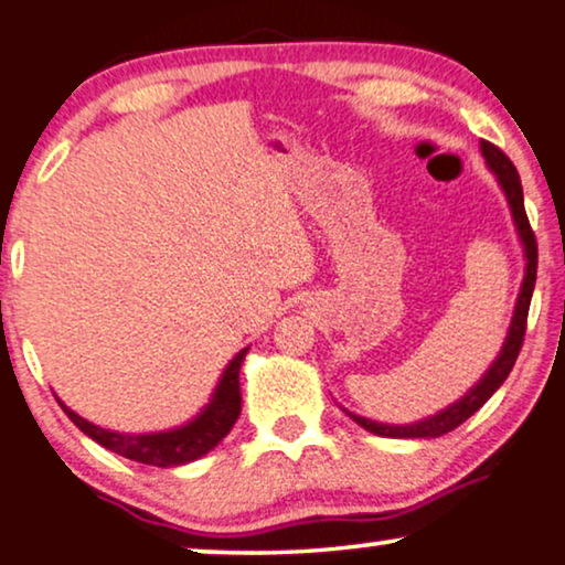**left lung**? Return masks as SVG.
I'll use <instances>...</instances> for the list:
<instances>
[{"instance_id":"obj_1","label":"left lung","mask_w":565,"mask_h":565,"mask_svg":"<svg viewBox=\"0 0 565 565\" xmlns=\"http://www.w3.org/2000/svg\"><path fill=\"white\" fill-rule=\"evenodd\" d=\"M484 161L488 167L495 171L498 182L509 198L513 221H516V230L519 237L524 242V253H526V276L524 284H521L519 291V302H516V312H513L509 335H505V344L498 354V360L492 362V367L484 373V377L480 383L469 391L461 402H456L435 414V417H427L423 423H414V425H383V423H373V419L365 417H356V414L347 412L349 417L354 419L356 425L365 427V430L383 435V438H440V435L451 433L459 427L461 423H467L472 414L480 409V406L488 402V398L501 388L505 377H509L511 367L516 365V356L521 352V344H524V333H526V316H530V302H532V291H534V281H537V237H534L530 218H526L524 211V192H521V180H519V171L513 167L509 156H505L501 148L492 146V142L482 140L480 142Z\"/></svg>"}]
</instances>
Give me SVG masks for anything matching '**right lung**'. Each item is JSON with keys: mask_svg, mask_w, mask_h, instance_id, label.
Segmentation results:
<instances>
[{"mask_svg": "<svg viewBox=\"0 0 565 565\" xmlns=\"http://www.w3.org/2000/svg\"><path fill=\"white\" fill-rule=\"evenodd\" d=\"M247 349L234 356L226 367V373L221 375L216 385V394H213L211 404L205 406L203 414L198 419H192L184 427L169 433H148V435H122V433H109L104 427L88 423V419L77 417L73 409H67L60 402L73 423L81 430L102 443L109 451L125 456L138 463H148V467H182V463L195 461L200 456H205L211 448L218 446V440L226 438V433L232 430L242 412V391H239V367L245 360Z\"/></svg>", "mask_w": 565, "mask_h": 565, "instance_id": "add662e5", "label": "right lung"}]
</instances>
